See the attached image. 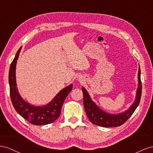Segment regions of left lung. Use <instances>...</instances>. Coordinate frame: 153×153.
Segmentation results:
<instances>
[{"label": "left lung", "mask_w": 153, "mask_h": 153, "mask_svg": "<svg viewBox=\"0 0 153 153\" xmlns=\"http://www.w3.org/2000/svg\"><path fill=\"white\" fill-rule=\"evenodd\" d=\"M140 68L138 69V87L137 88L136 97L134 102L127 111L119 114H111L103 111L93 102L87 91L82 87L83 93V104L86 114L88 120L94 125L104 127H115L123 125L130 117L140 103L142 96V85L140 79Z\"/></svg>", "instance_id": "1"}]
</instances>
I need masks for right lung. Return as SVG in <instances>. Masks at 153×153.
I'll return each instance as SVG.
<instances>
[{"label": "right lung", "mask_w": 153, "mask_h": 153, "mask_svg": "<svg viewBox=\"0 0 153 153\" xmlns=\"http://www.w3.org/2000/svg\"><path fill=\"white\" fill-rule=\"evenodd\" d=\"M22 47L19 49L14 59L11 63L9 72L10 92L13 106L19 114L35 125H44L54 122L60 116L62 105L70 92L73 85H70L59 92L53 100L45 106L36 107L30 105L22 100L19 93L15 79V68L17 61Z\"/></svg>", "instance_id": "obj_1"}]
</instances>
